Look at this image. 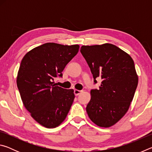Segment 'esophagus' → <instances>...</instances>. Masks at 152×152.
<instances>
[{"mask_svg": "<svg viewBox=\"0 0 152 152\" xmlns=\"http://www.w3.org/2000/svg\"><path fill=\"white\" fill-rule=\"evenodd\" d=\"M74 94H75L76 96H78V95H79L80 94L81 92H82V91H78V90L75 89V90H74Z\"/></svg>", "mask_w": 152, "mask_h": 152, "instance_id": "34e87169", "label": "esophagus"}]
</instances>
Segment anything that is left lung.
<instances>
[{
	"mask_svg": "<svg viewBox=\"0 0 152 152\" xmlns=\"http://www.w3.org/2000/svg\"><path fill=\"white\" fill-rule=\"evenodd\" d=\"M80 52L91 68L94 84L102 79L99 89H92L86 112L99 127H109L124 116L134 96L138 76L132 57L116 45H83Z\"/></svg>",
	"mask_w": 152,
	"mask_h": 152,
	"instance_id": "1",
	"label": "left lung"
}]
</instances>
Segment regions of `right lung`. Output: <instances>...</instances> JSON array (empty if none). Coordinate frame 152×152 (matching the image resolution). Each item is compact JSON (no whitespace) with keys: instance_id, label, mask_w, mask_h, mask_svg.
Wrapping results in <instances>:
<instances>
[{"instance_id":"add662e5","label":"right lung","mask_w":152,"mask_h":152,"mask_svg":"<svg viewBox=\"0 0 152 152\" xmlns=\"http://www.w3.org/2000/svg\"><path fill=\"white\" fill-rule=\"evenodd\" d=\"M78 45L47 43L27 53L20 62L17 85L25 107L40 125L54 128L62 123L75 98L72 89L56 86Z\"/></svg>"}]
</instances>
